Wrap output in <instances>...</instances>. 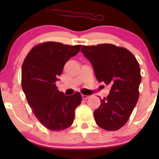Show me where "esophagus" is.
Instances as JSON below:
<instances>
[{"instance_id": "34e87169", "label": "esophagus", "mask_w": 159, "mask_h": 159, "mask_svg": "<svg viewBox=\"0 0 159 159\" xmlns=\"http://www.w3.org/2000/svg\"><path fill=\"white\" fill-rule=\"evenodd\" d=\"M82 99H83V100H87V99H88L89 98H90V96H89V95H82Z\"/></svg>"}]
</instances>
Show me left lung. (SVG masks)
<instances>
[{"mask_svg": "<svg viewBox=\"0 0 159 159\" xmlns=\"http://www.w3.org/2000/svg\"><path fill=\"white\" fill-rule=\"evenodd\" d=\"M81 52L92 64L98 81L111 87L94 111L95 122L108 131L118 130L127 123L138 101L140 65L131 52L112 44L82 45Z\"/></svg>", "mask_w": 159, "mask_h": 159, "instance_id": "obj_1", "label": "left lung"}]
</instances>
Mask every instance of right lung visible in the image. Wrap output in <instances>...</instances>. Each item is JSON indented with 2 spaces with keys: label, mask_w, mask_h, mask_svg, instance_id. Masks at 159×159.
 Returning <instances> with one entry per match:
<instances>
[{
  "label": "right lung",
  "mask_w": 159,
  "mask_h": 159,
  "mask_svg": "<svg viewBox=\"0 0 159 159\" xmlns=\"http://www.w3.org/2000/svg\"><path fill=\"white\" fill-rule=\"evenodd\" d=\"M80 48V45L43 43L32 48L23 62L21 87L26 98L36 118L52 131L70 127L75 108L82 101L80 93L66 96L56 85L65 64Z\"/></svg>",
  "instance_id": "right-lung-1"
}]
</instances>
